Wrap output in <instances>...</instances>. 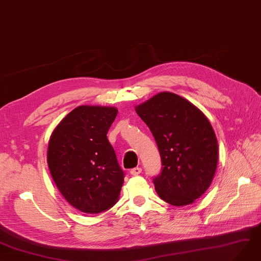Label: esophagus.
Masks as SVG:
<instances>
[{
	"mask_svg": "<svg viewBox=\"0 0 261 261\" xmlns=\"http://www.w3.org/2000/svg\"><path fill=\"white\" fill-rule=\"evenodd\" d=\"M140 172H142V168H139V167L133 168V169H130V171H129V173L132 175H138V174H140Z\"/></svg>",
	"mask_w": 261,
	"mask_h": 261,
	"instance_id": "1",
	"label": "esophagus"
}]
</instances>
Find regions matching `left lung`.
Here are the masks:
<instances>
[{"instance_id": "1", "label": "left lung", "mask_w": 261, "mask_h": 261, "mask_svg": "<svg viewBox=\"0 0 261 261\" xmlns=\"http://www.w3.org/2000/svg\"><path fill=\"white\" fill-rule=\"evenodd\" d=\"M135 110L160 152L163 167L153 179L156 192L174 206L192 204L215 174L218 146L212 125L195 105L170 92L153 95Z\"/></svg>"}]
</instances>
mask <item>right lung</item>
<instances>
[{
    "instance_id": "1",
    "label": "right lung",
    "mask_w": 261,
    "mask_h": 261,
    "mask_svg": "<svg viewBox=\"0 0 261 261\" xmlns=\"http://www.w3.org/2000/svg\"><path fill=\"white\" fill-rule=\"evenodd\" d=\"M116 115L115 108L81 105L49 138L51 177L70 205L83 213L104 212L118 201L124 171L107 136Z\"/></svg>"
}]
</instances>
